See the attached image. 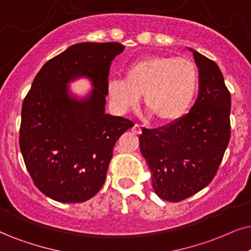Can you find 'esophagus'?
<instances>
[{
  "label": "esophagus",
  "mask_w": 251,
  "mask_h": 251,
  "mask_svg": "<svg viewBox=\"0 0 251 251\" xmlns=\"http://www.w3.org/2000/svg\"><path fill=\"white\" fill-rule=\"evenodd\" d=\"M132 132L133 133H134V134H141V133H142V128H141V126H139L138 125V124H135V125L134 126H133V127H132Z\"/></svg>",
  "instance_id": "1"
}]
</instances>
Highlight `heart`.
Listing matches in <instances>:
<instances>
[{
  "label": "heart",
  "mask_w": 251,
  "mask_h": 251,
  "mask_svg": "<svg viewBox=\"0 0 251 251\" xmlns=\"http://www.w3.org/2000/svg\"><path fill=\"white\" fill-rule=\"evenodd\" d=\"M199 88V69L192 60L151 55L133 62L126 77L109 76L106 91L118 113L134 109L144 94L146 106L160 123H173L188 112Z\"/></svg>",
  "instance_id": "1"
}]
</instances>
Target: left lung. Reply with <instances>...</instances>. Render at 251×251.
<instances>
[{"label":"left lung","mask_w":251,"mask_h":251,"mask_svg":"<svg viewBox=\"0 0 251 251\" xmlns=\"http://www.w3.org/2000/svg\"><path fill=\"white\" fill-rule=\"evenodd\" d=\"M199 93L190 112L169 125L142 129V156L160 198L182 201L211 183L230 139V93L213 60L195 50Z\"/></svg>","instance_id":"8db88e82"}]
</instances>
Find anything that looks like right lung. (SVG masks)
Masks as SVG:
<instances>
[{"instance_id":"obj_1","label":"right lung","mask_w":251,"mask_h":251,"mask_svg":"<svg viewBox=\"0 0 251 251\" xmlns=\"http://www.w3.org/2000/svg\"><path fill=\"white\" fill-rule=\"evenodd\" d=\"M119 43H80L47 61L22 106L20 147L34 185L60 202H83L105 182L117 140L131 120L105 113L106 81ZM85 75L89 97L76 100L69 81Z\"/></svg>"}]
</instances>
